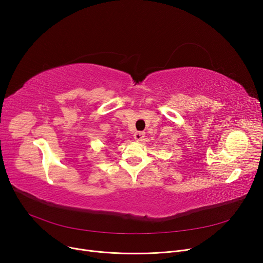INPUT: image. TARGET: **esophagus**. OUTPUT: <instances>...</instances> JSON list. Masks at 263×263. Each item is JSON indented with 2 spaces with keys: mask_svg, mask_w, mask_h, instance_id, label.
Here are the masks:
<instances>
[{
  "mask_svg": "<svg viewBox=\"0 0 263 263\" xmlns=\"http://www.w3.org/2000/svg\"><path fill=\"white\" fill-rule=\"evenodd\" d=\"M145 139V132H142V131H139V132H135L134 133V140L137 141V142H141Z\"/></svg>",
  "mask_w": 263,
  "mask_h": 263,
  "instance_id": "34e87169",
  "label": "esophagus"
}]
</instances>
